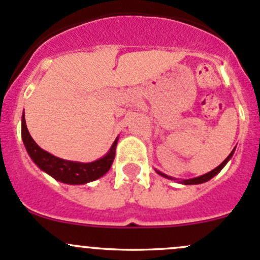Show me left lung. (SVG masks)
Returning a JSON list of instances; mask_svg holds the SVG:
<instances>
[{"instance_id": "8db88e82", "label": "left lung", "mask_w": 260, "mask_h": 260, "mask_svg": "<svg viewBox=\"0 0 260 260\" xmlns=\"http://www.w3.org/2000/svg\"><path fill=\"white\" fill-rule=\"evenodd\" d=\"M233 153H234V150L231 151L230 155H229L228 157L225 158V161H223V162L221 164V165H218L217 168L213 169V170H212V171H210V173L205 174V175L198 176V178H193V179H188V180H183V181H181V183H183V184H201V183H205V181L210 180V179H212L213 176L216 175V174H218V173H220L221 170H222L223 166H225L226 164H228V161L230 160V158H231V156H233ZM158 174H160V175H162V176H165V178H169V176H166L165 174H162V173H158ZM170 179H171V178H170Z\"/></svg>"}]
</instances>
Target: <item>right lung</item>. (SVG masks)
<instances>
[{
  "mask_svg": "<svg viewBox=\"0 0 260 260\" xmlns=\"http://www.w3.org/2000/svg\"><path fill=\"white\" fill-rule=\"evenodd\" d=\"M21 137L31 160L43 171L53 176L55 180L66 184H85L96 180L100 176L104 175L114 161L115 147H117V140H115L109 152L104 157L99 158L94 162H76V161H67L55 157L47 151L42 150L35 143L26 128L24 114H22L21 120Z\"/></svg>",
  "mask_w": 260,
  "mask_h": 260,
  "instance_id": "1",
  "label": "right lung"
}]
</instances>
